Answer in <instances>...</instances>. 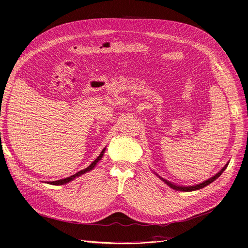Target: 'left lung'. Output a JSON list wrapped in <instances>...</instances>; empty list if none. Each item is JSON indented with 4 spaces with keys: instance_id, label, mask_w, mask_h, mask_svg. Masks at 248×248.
<instances>
[{
    "instance_id": "8db88e82",
    "label": "left lung",
    "mask_w": 248,
    "mask_h": 248,
    "mask_svg": "<svg viewBox=\"0 0 248 248\" xmlns=\"http://www.w3.org/2000/svg\"><path fill=\"white\" fill-rule=\"evenodd\" d=\"M228 165H229V162H228L222 169L217 172L216 175H214L213 177H211V178H209V179L207 180H205V181H203V182H202V183H200V184H195V185H190V186H181V185H177V184H175V183H172V182H170V181H168V180H166V179H164L163 177H161L160 175H157L156 173H155L158 178H160V179L162 180V181H164L168 186H170L172 189H174V190H177V191H185V192H189V191H194V190H200V189H202V188H203V187H205V186H207L209 184H211L212 182H214L216 179H217V178H219L221 175H222V173L225 171V169L226 168L228 167Z\"/></svg>"
}]
</instances>
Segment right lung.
<instances>
[{
	"label": "right lung",
	"mask_w": 248,
	"mask_h": 248,
	"mask_svg": "<svg viewBox=\"0 0 248 248\" xmlns=\"http://www.w3.org/2000/svg\"><path fill=\"white\" fill-rule=\"evenodd\" d=\"M105 152H106V147L102 151V153L100 154V155H98L90 166H88L87 168H85V169H83V170H81V171H79V172L75 173L74 175H72V176H70V177L64 178V179H60V180H57V181H52V182L49 181V182H46V183L53 184V185H64V184H67V183H69V182L73 181V180L75 179V178H77V177H79V176H81V175H83V174H85V173H87V172H90V171L93 170L94 167L96 166V164H97L98 162H100V161L102 160V158H103Z\"/></svg>",
	"instance_id": "1"
}]
</instances>
